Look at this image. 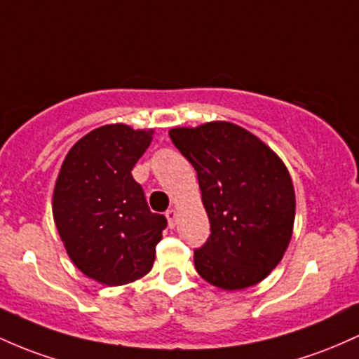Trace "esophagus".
Segmentation results:
<instances>
[{
  "mask_svg": "<svg viewBox=\"0 0 359 359\" xmlns=\"http://www.w3.org/2000/svg\"><path fill=\"white\" fill-rule=\"evenodd\" d=\"M166 219H168V225L171 229L176 227V220H178V212L175 210V208H169L166 212Z\"/></svg>",
  "mask_w": 359,
  "mask_h": 359,
  "instance_id": "esophagus-1",
  "label": "esophagus"
}]
</instances>
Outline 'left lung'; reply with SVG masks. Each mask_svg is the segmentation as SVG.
I'll use <instances>...</instances> for the list:
<instances>
[{
	"label": "left lung",
	"mask_w": 359,
	"mask_h": 359,
	"mask_svg": "<svg viewBox=\"0 0 359 359\" xmlns=\"http://www.w3.org/2000/svg\"><path fill=\"white\" fill-rule=\"evenodd\" d=\"M198 176L210 237L196 249L198 275L217 288L244 290L266 278L287 251L295 190L285 163L261 139L231 122L169 130Z\"/></svg>",
	"instance_id": "1"
}]
</instances>
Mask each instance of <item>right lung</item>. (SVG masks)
<instances>
[{"mask_svg": "<svg viewBox=\"0 0 359 359\" xmlns=\"http://www.w3.org/2000/svg\"><path fill=\"white\" fill-rule=\"evenodd\" d=\"M152 128L110 123L67 152L52 196V215L79 271L108 287L132 283L152 269L166 217L149 210L132 176L152 142Z\"/></svg>", "mask_w": 359, "mask_h": 359, "instance_id": "obj_1", "label": "right lung"}]
</instances>
